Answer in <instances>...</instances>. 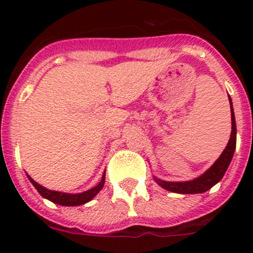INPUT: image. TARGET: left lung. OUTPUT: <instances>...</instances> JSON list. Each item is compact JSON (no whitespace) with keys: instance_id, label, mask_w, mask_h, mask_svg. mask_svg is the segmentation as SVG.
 I'll return each instance as SVG.
<instances>
[{"instance_id":"8db88e82","label":"left lung","mask_w":253,"mask_h":253,"mask_svg":"<svg viewBox=\"0 0 253 253\" xmlns=\"http://www.w3.org/2000/svg\"><path fill=\"white\" fill-rule=\"evenodd\" d=\"M229 97V96H228ZM229 102H231V113H232V133L229 142H228L227 147L220 154V157L215 161L213 166L210 167L204 175L200 177L195 178L193 181H185V182H167V181L157 180L160 186L163 189L172 191V193H178V194H200L205 193L207 190L211 189L216 182L222 180L224 176L225 171H227L229 163H231L232 157H233L234 149H236V140H237V129H236V120H234V113H233V106H232L231 97H229Z\"/></svg>"}]
</instances>
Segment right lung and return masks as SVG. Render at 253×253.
<instances>
[{
  "mask_svg": "<svg viewBox=\"0 0 253 253\" xmlns=\"http://www.w3.org/2000/svg\"><path fill=\"white\" fill-rule=\"evenodd\" d=\"M29 180L31 181V184L34 185L35 189L39 191V194L44 198H46L50 202L55 203L58 205H64V207H77V205H82L84 203L90 202L91 199L95 198L96 194L99 193L100 190L104 187L105 184V173L102 175L101 181L97 186H95L93 189L88 190V191H84L82 194H64L59 193V191H53V190H48L45 187L40 186L39 184H37L31 177H29Z\"/></svg>",
  "mask_w": 253,
  "mask_h": 253,
  "instance_id": "right-lung-1",
  "label": "right lung"
}]
</instances>
